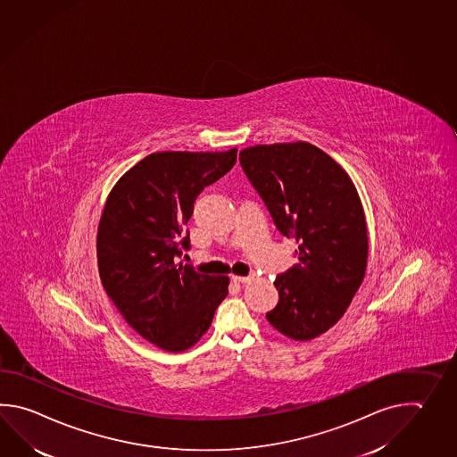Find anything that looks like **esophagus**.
I'll use <instances>...</instances> for the list:
<instances>
[{
	"label": "esophagus",
	"instance_id": "34e87169",
	"mask_svg": "<svg viewBox=\"0 0 457 457\" xmlns=\"http://www.w3.org/2000/svg\"><path fill=\"white\" fill-rule=\"evenodd\" d=\"M231 279L237 281V283H247V281H251L252 277H237V275H233Z\"/></svg>",
	"mask_w": 457,
	"mask_h": 457
}]
</instances>
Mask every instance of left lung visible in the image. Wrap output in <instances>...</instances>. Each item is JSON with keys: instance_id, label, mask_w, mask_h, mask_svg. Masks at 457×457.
Listing matches in <instances>:
<instances>
[{"instance_id": "left-lung-1", "label": "left lung", "mask_w": 457, "mask_h": 457, "mask_svg": "<svg viewBox=\"0 0 457 457\" xmlns=\"http://www.w3.org/2000/svg\"><path fill=\"white\" fill-rule=\"evenodd\" d=\"M279 233L298 243V263L273 281L279 301L267 320L293 340L336 326L368 263L363 205L334 159L306 141L257 145L239 153Z\"/></svg>"}]
</instances>
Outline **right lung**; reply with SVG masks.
Listing matches in <instances>:
<instances>
[{
    "label": "right lung",
    "mask_w": 457,
    "mask_h": 457,
    "mask_svg": "<svg viewBox=\"0 0 457 457\" xmlns=\"http://www.w3.org/2000/svg\"><path fill=\"white\" fill-rule=\"evenodd\" d=\"M224 153H153L113 186L97 229V265L107 296L129 326L166 352H184L212 326L228 277L178 263L190 247L196 196L236 164Z\"/></svg>",
    "instance_id": "1"
}]
</instances>
